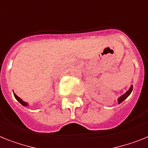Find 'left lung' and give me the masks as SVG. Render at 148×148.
I'll return each mask as SVG.
<instances>
[{
  "mask_svg": "<svg viewBox=\"0 0 148 148\" xmlns=\"http://www.w3.org/2000/svg\"><path fill=\"white\" fill-rule=\"evenodd\" d=\"M132 89H133V86H132H132H131V87H130V89H129V90H128L127 91V92H126L125 93V94H123V95H122V96H121V97H120L118 99V103H122V102L124 101L125 99L126 98H127V97H128V96H129V95L131 94V93H132Z\"/></svg>",
  "mask_w": 148,
  "mask_h": 148,
  "instance_id": "left-lung-1",
  "label": "left lung"
}]
</instances>
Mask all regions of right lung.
<instances>
[{"instance_id": "1", "label": "right lung", "mask_w": 148, "mask_h": 148, "mask_svg": "<svg viewBox=\"0 0 148 148\" xmlns=\"http://www.w3.org/2000/svg\"><path fill=\"white\" fill-rule=\"evenodd\" d=\"M14 97H15V98H16V100H17V101H19V102H20V103H21V104H22L23 106H28V103H26V102L23 101L22 99H20V97H18L17 96H16V94H14Z\"/></svg>"}]
</instances>
